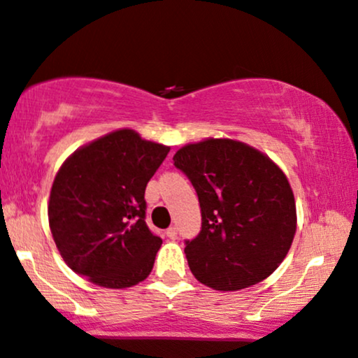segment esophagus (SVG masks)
Masks as SVG:
<instances>
[{"instance_id": "34e87169", "label": "esophagus", "mask_w": 358, "mask_h": 358, "mask_svg": "<svg viewBox=\"0 0 358 358\" xmlns=\"http://www.w3.org/2000/svg\"><path fill=\"white\" fill-rule=\"evenodd\" d=\"M166 236H168V238L175 240V238H176V228H175V227L168 228V230H166Z\"/></svg>"}]
</instances>
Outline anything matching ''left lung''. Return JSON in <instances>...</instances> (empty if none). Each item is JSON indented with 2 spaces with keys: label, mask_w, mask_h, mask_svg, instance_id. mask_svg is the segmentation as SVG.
Returning a JSON list of instances; mask_svg holds the SVG:
<instances>
[{
  "label": "left lung",
  "mask_w": 358,
  "mask_h": 358,
  "mask_svg": "<svg viewBox=\"0 0 358 358\" xmlns=\"http://www.w3.org/2000/svg\"><path fill=\"white\" fill-rule=\"evenodd\" d=\"M201 210V230L187 240L188 266L215 290H242L272 275L294 242L295 198L266 155L230 138L185 145L173 157Z\"/></svg>",
  "instance_id": "obj_1"
}]
</instances>
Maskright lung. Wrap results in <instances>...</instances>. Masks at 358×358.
<instances>
[{
  "instance_id": "right-lung-1",
  "label": "right lung",
  "mask_w": 358,
  "mask_h": 358,
  "mask_svg": "<svg viewBox=\"0 0 358 358\" xmlns=\"http://www.w3.org/2000/svg\"><path fill=\"white\" fill-rule=\"evenodd\" d=\"M168 152L123 128L66 158L51 187L48 220L73 272L106 288L148 277L162 238L146 227L145 188Z\"/></svg>"
}]
</instances>
